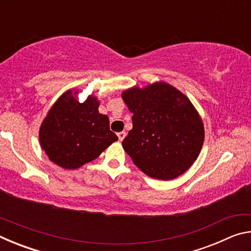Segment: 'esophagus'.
<instances>
[{
	"mask_svg": "<svg viewBox=\"0 0 251 251\" xmlns=\"http://www.w3.org/2000/svg\"><path fill=\"white\" fill-rule=\"evenodd\" d=\"M117 136H118V139H120V141L122 142V141H123V139H124V138H125V136H126V133H125V131H120V133H118V134H117Z\"/></svg>",
	"mask_w": 251,
	"mask_h": 251,
	"instance_id": "obj_1",
	"label": "esophagus"
}]
</instances>
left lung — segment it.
I'll use <instances>...</instances> for the list:
<instances>
[{
  "label": "left lung",
  "mask_w": 251,
  "mask_h": 251,
  "mask_svg": "<svg viewBox=\"0 0 251 251\" xmlns=\"http://www.w3.org/2000/svg\"><path fill=\"white\" fill-rule=\"evenodd\" d=\"M122 97L133 113L123 147L136 166L161 180L185 173L203 143L202 122L190 100L166 83L134 87Z\"/></svg>",
  "instance_id": "left-lung-1"
}]
</instances>
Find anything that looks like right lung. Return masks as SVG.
Segmentation results:
<instances>
[{
	"instance_id": "right-lung-1",
	"label": "right lung",
	"mask_w": 251,
	"mask_h": 251,
	"mask_svg": "<svg viewBox=\"0 0 251 251\" xmlns=\"http://www.w3.org/2000/svg\"><path fill=\"white\" fill-rule=\"evenodd\" d=\"M95 97L84 103L71 92L61 96L42 123L41 146L50 161L76 169L97 158L118 137L109 129V120L99 113Z\"/></svg>"
}]
</instances>
